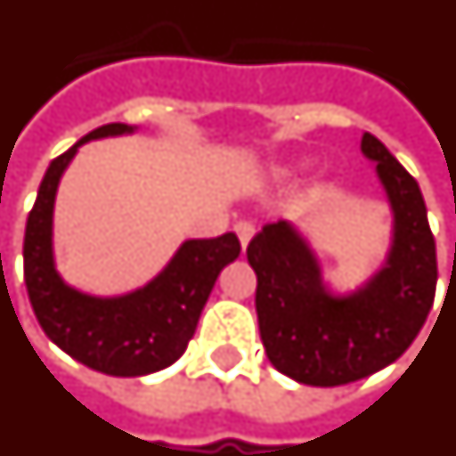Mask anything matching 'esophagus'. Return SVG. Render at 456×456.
Here are the masks:
<instances>
[{"mask_svg":"<svg viewBox=\"0 0 456 456\" xmlns=\"http://www.w3.org/2000/svg\"><path fill=\"white\" fill-rule=\"evenodd\" d=\"M234 232H237V237L241 239V246H248V241L254 239L256 234V227H254V222H246V219H241V222H237L234 224Z\"/></svg>","mask_w":456,"mask_h":456,"instance_id":"1","label":"esophagus"}]
</instances>
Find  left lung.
I'll return each mask as SVG.
<instances>
[{
    "mask_svg": "<svg viewBox=\"0 0 456 456\" xmlns=\"http://www.w3.org/2000/svg\"><path fill=\"white\" fill-rule=\"evenodd\" d=\"M362 154L377 161L394 210L389 258L365 288L333 297L305 239L282 219L265 224L246 248L258 278L265 355L278 372L309 387L357 382L399 360L435 299L437 256L418 181L374 134H362Z\"/></svg>",
    "mask_w": 456,
    "mask_h": 456,
    "instance_id": "1",
    "label": "left lung"
}]
</instances>
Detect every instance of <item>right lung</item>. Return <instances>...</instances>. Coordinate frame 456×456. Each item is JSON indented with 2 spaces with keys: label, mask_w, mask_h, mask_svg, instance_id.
Wrapping results in <instances>:
<instances>
[{
  "label": "right lung",
  "mask_w": 456,
  "mask_h": 456,
  "mask_svg": "<svg viewBox=\"0 0 456 456\" xmlns=\"http://www.w3.org/2000/svg\"><path fill=\"white\" fill-rule=\"evenodd\" d=\"M123 133H133V127L101 125L50 161L26 222L23 278L40 329L67 355L96 372L142 377L183 355L215 280L241 254V244L232 232L191 239L147 288L123 297L101 299L65 285L53 263V205L60 176L79 144Z\"/></svg>",
  "instance_id": "right-lung-1"
}]
</instances>
